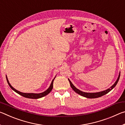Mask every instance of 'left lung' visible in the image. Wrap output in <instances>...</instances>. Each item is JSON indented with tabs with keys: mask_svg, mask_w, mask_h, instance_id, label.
<instances>
[{
	"mask_svg": "<svg viewBox=\"0 0 125 125\" xmlns=\"http://www.w3.org/2000/svg\"><path fill=\"white\" fill-rule=\"evenodd\" d=\"M120 77V72L119 73V75H118V77L117 78V79L116 80V81L115 82V83H114L113 85H112L110 88L107 89L105 90H104L102 91V92H98V93H85V92H82L81 90H80L79 89H78L77 88H75L73 84H72V83L71 82V80L68 79V80L69 82V83H70V85L71 88L73 89V90L74 91L75 93H78V94L80 95L83 96L84 97H85V98H91V99H93V98H99V97H101L103 95H104L106 94L107 93H108L109 92H110V91L113 89L115 87V86L116 85V84L118 83V80H119V78Z\"/></svg>",
	"mask_w": 125,
	"mask_h": 125,
	"instance_id": "obj_1",
	"label": "left lung"
}]
</instances>
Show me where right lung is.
<instances>
[{"label":"right lung","mask_w":125,"mask_h":125,"mask_svg":"<svg viewBox=\"0 0 125 125\" xmlns=\"http://www.w3.org/2000/svg\"><path fill=\"white\" fill-rule=\"evenodd\" d=\"M55 78L56 77H54V78L52 80V81L51 82V85L50 86V87L48 88L47 90L45 92H43V93H39V94H36V93H22V92H20L19 91L16 90L15 89H14L12 86L10 85V84L9 83V80L8 79V78H7V76L6 75V78H7V82L8 84H9V85L10 88H11L12 90H13L14 92H15L16 93H18V94H20V95H21L22 96L25 97V98H30V99H39V98H42V97L45 96L46 95H47V94H49V93L51 92V90H52L53 89V81L55 79Z\"/></svg>","instance_id":"1"}]
</instances>
